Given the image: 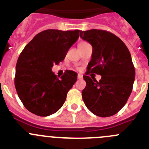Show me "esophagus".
Instances as JSON below:
<instances>
[{"mask_svg":"<svg viewBox=\"0 0 149 149\" xmlns=\"http://www.w3.org/2000/svg\"><path fill=\"white\" fill-rule=\"evenodd\" d=\"M82 78H83L82 75H81V74H78V79H81Z\"/></svg>","mask_w":149,"mask_h":149,"instance_id":"34e87169","label":"esophagus"}]
</instances>
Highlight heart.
<instances>
[{"label":"heart","instance_id":"heart-1","mask_svg":"<svg viewBox=\"0 0 149 149\" xmlns=\"http://www.w3.org/2000/svg\"><path fill=\"white\" fill-rule=\"evenodd\" d=\"M81 43H83V42H81Z\"/></svg>","mask_w":149,"mask_h":149}]
</instances>
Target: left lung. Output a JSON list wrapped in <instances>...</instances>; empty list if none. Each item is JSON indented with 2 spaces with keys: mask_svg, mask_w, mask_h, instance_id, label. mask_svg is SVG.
I'll use <instances>...</instances> for the list:
<instances>
[{
  "mask_svg": "<svg viewBox=\"0 0 149 149\" xmlns=\"http://www.w3.org/2000/svg\"><path fill=\"white\" fill-rule=\"evenodd\" d=\"M80 37L93 47L91 60L83 76L86 81L83 101L96 116H113L125 104L133 88L135 69L131 53L120 38L105 30L80 31ZM90 73L101 74V79L97 82L88 76Z\"/></svg>",
  "mask_w": 149,
  "mask_h": 149,
  "instance_id": "left-lung-1",
  "label": "left lung"
}]
</instances>
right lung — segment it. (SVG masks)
Returning <instances> with one entry per match:
<instances>
[{"mask_svg": "<svg viewBox=\"0 0 149 149\" xmlns=\"http://www.w3.org/2000/svg\"><path fill=\"white\" fill-rule=\"evenodd\" d=\"M79 32L47 29L36 35L21 53L16 64L15 86L29 112L47 116L63 105L68 92L77 80V73L66 70L58 79L52 68L64 61Z\"/></svg>", "mask_w": 149, "mask_h": 149, "instance_id": "obj_1", "label": "right lung"}]
</instances>
